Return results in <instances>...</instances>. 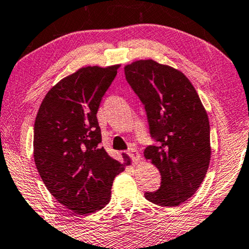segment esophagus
<instances>
[{
    "label": "esophagus",
    "instance_id": "esophagus-1",
    "mask_svg": "<svg viewBox=\"0 0 249 249\" xmlns=\"http://www.w3.org/2000/svg\"><path fill=\"white\" fill-rule=\"evenodd\" d=\"M128 155H129V157H131L132 160H133V162H134V163L141 162V155H140L139 151L136 149H134V148L129 149Z\"/></svg>",
    "mask_w": 249,
    "mask_h": 249
}]
</instances>
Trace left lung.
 Wrapping results in <instances>:
<instances>
[{"instance_id":"obj_1","label":"left lung","mask_w":249,"mask_h":249,"mask_svg":"<svg viewBox=\"0 0 249 249\" xmlns=\"http://www.w3.org/2000/svg\"><path fill=\"white\" fill-rule=\"evenodd\" d=\"M129 86L144 105L150 133L158 145L144 150L158 168L161 185L146 192L148 201L178 206L201 186L211 160L210 123L206 110L187 76L153 59L125 65Z\"/></svg>"}]
</instances>
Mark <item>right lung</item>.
Instances as JSON below:
<instances>
[{
  "mask_svg": "<svg viewBox=\"0 0 249 249\" xmlns=\"http://www.w3.org/2000/svg\"><path fill=\"white\" fill-rule=\"evenodd\" d=\"M121 64L86 66L48 91L34 127V159L51 194L78 214L103 209L110 201L114 178L131 164L100 146L97 111Z\"/></svg>",
  "mask_w": 249,
  "mask_h": 249,
  "instance_id": "obj_1",
  "label": "right lung"
}]
</instances>
